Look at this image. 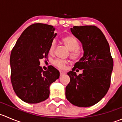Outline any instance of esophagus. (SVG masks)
<instances>
[{"instance_id":"obj_1","label":"esophagus","mask_w":122,"mask_h":122,"mask_svg":"<svg viewBox=\"0 0 122 122\" xmlns=\"http://www.w3.org/2000/svg\"><path fill=\"white\" fill-rule=\"evenodd\" d=\"M65 74H66V73H65V72L62 71H60V76H62Z\"/></svg>"}]
</instances>
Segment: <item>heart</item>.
I'll return each instance as SVG.
<instances>
[{
  "label": "heart",
  "mask_w": 122,
  "mask_h": 122,
  "mask_svg": "<svg viewBox=\"0 0 122 122\" xmlns=\"http://www.w3.org/2000/svg\"><path fill=\"white\" fill-rule=\"evenodd\" d=\"M62 42L67 48V49L70 51V56L73 60H79L82 58L83 54L78 49L79 48V43L77 41L71 36H66L62 38ZM55 47V42H52L49 46V52L50 54H53L54 49ZM69 61L67 60H61V59H56L53 61L54 66L57 67L59 68H64L67 64H68Z\"/></svg>",
  "instance_id": "obj_1"
}]
</instances>
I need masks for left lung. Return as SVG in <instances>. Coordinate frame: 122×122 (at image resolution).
<instances>
[{"label":"left lung","mask_w":122,"mask_h":122,"mask_svg":"<svg viewBox=\"0 0 122 122\" xmlns=\"http://www.w3.org/2000/svg\"><path fill=\"white\" fill-rule=\"evenodd\" d=\"M70 30L81 42L84 53L67 73L70 81L66 87V98L77 107H91L101 101L110 86L113 60L110 46L96 26H74ZM76 68L83 69V73L77 76Z\"/></svg>","instance_id":"1"}]
</instances>
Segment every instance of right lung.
I'll use <instances>...</instances> for the list:
<instances>
[{
    "mask_svg": "<svg viewBox=\"0 0 122 122\" xmlns=\"http://www.w3.org/2000/svg\"><path fill=\"white\" fill-rule=\"evenodd\" d=\"M50 25L36 23L22 33L13 48L10 56L13 89L24 102L36 104L49 98V86L60 77L53 66L43 71L40 60L46 58L49 48L57 34Z\"/></svg>",
    "mask_w": 122,
    "mask_h": 122,
    "instance_id": "right-lung-1",
    "label": "right lung"
}]
</instances>
